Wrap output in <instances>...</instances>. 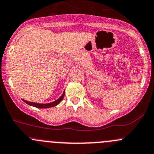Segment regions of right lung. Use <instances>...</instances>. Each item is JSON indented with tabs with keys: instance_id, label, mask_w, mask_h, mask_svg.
<instances>
[{
	"instance_id": "right-lung-1",
	"label": "right lung",
	"mask_w": 154,
	"mask_h": 154,
	"mask_svg": "<svg viewBox=\"0 0 154 154\" xmlns=\"http://www.w3.org/2000/svg\"><path fill=\"white\" fill-rule=\"evenodd\" d=\"M64 93H65V92H64L62 94V96H61L59 99H57L56 101H53V102H51V103H48V104H38V103L30 102V101H27L26 100H23V101H24L25 103H26L27 104H29V105L38 107V108H49V107H54V106L58 105V104H59L61 101H62V99H64Z\"/></svg>"
}]
</instances>
